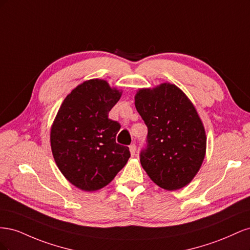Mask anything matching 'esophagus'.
<instances>
[{
    "mask_svg": "<svg viewBox=\"0 0 250 250\" xmlns=\"http://www.w3.org/2000/svg\"><path fill=\"white\" fill-rule=\"evenodd\" d=\"M135 150H137V147H135L134 144H132V145L129 146V151H130L131 156H134V155H135Z\"/></svg>",
    "mask_w": 250,
    "mask_h": 250,
    "instance_id": "1",
    "label": "esophagus"
}]
</instances>
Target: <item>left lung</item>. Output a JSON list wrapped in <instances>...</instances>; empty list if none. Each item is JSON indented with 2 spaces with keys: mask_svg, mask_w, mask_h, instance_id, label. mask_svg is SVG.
I'll use <instances>...</instances> for the list:
<instances>
[{
  "mask_svg": "<svg viewBox=\"0 0 250 250\" xmlns=\"http://www.w3.org/2000/svg\"><path fill=\"white\" fill-rule=\"evenodd\" d=\"M135 108L148 128L143 169L158 187L175 191L198 173L207 151V135L194 104L175 84L140 88Z\"/></svg>",
  "mask_w": 250,
  "mask_h": 250,
  "instance_id": "8db88e82",
  "label": "left lung"
}]
</instances>
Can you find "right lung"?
Instances as JSON below:
<instances>
[{
  "mask_svg": "<svg viewBox=\"0 0 250 250\" xmlns=\"http://www.w3.org/2000/svg\"><path fill=\"white\" fill-rule=\"evenodd\" d=\"M122 92L103 79L82 82L65 97L51 127L52 154L58 169L82 191L107 186L130 157L116 143L121 125L108 112Z\"/></svg>",
  "mask_w": 250,
  "mask_h": 250,
  "instance_id": "1",
  "label": "right lung"
}]
</instances>
